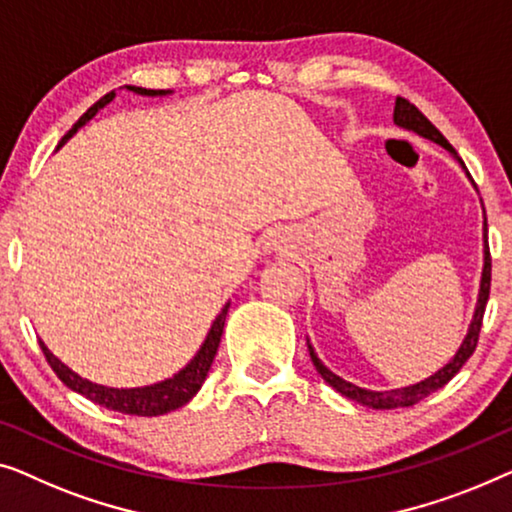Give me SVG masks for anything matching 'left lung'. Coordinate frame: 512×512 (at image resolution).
Returning a JSON list of instances; mask_svg holds the SVG:
<instances>
[{
	"label": "left lung",
	"instance_id": "1",
	"mask_svg": "<svg viewBox=\"0 0 512 512\" xmlns=\"http://www.w3.org/2000/svg\"><path fill=\"white\" fill-rule=\"evenodd\" d=\"M394 122H397L399 127L408 129V132H415V134L424 136V139H429V141L438 143V146H443L464 167V162L459 160L457 150L450 146L448 139H445V136L438 132V129L431 125L427 118H424L422 111L417 109L415 104H410L408 99L397 97V102H394ZM466 176L471 178L469 171H466ZM482 232H485V234H482V239H485V264H482L478 304H475L473 320H471V325H469V331H466L462 345H459V350L455 352V357H452L450 362L443 366V369H438L434 376L424 378V380H420V383H415V385L399 387V390H390V392H373V390H364V387L352 385V383H348V380H343L341 376H336V373H331L327 366L320 362V357L315 355L313 345L308 343V352H311L313 366H315V369H318L320 376L325 378L327 383L334 387L338 394H343V397H348L352 401L362 403V406L378 408V410L415 406L417 401H422L424 397H429L431 392L441 390L443 385H448L450 380L457 376L459 369H462V366L466 364V359L473 355L475 345H478V336H480V327H482V315H485V306H487V299H489V285H492V257H489V243H487V218H485V227H482Z\"/></svg>",
	"mask_w": 512,
	"mask_h": 512
}]
</instances>
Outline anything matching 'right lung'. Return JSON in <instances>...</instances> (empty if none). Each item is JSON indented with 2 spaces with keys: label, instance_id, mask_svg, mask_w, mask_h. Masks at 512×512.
I'll use <instances>...</instances> for the list:
<instances>
[{
  "label": "right lung",
  "instance_id": "1",
  "mask_svg": "<svg viewBox=\"0 0 512 512\" xmlns=\"http://www.w3.org/2000/svg\"><path fill=\"white\" fill-rule=\"evenodd\" d=\"M127 90L136 92V95H143V97L169 95V90H146V88H136V85H127ZM113 97H115V92H109V95H104L97 104H92L90 109L85 111L81 118H78L76 125L62 136L60 146H64V143H67L71 136H74L78 129L85 125V122L95 118L99 109H104L106 104L113 102ZM60 146H57V148H60ZM227 311H229V304L222 308L218 318H215L213 327L206 336V341L201 343L199 352L190 359V364H187L185 369L178 371L176 376L162 380V383L146 385V387H132V390H118V387H106V385L90 383L88 378H81L78 373L71 371L67 364H62L60 359H57L53 352L46 348V343L39 341V345H41L43 355H46V362L50 364V369L55 371V376L60 378L62 383L69 387V390L83 394L85 399L95 401V403H99V406H104L109 410H118V413L153 417V415L171 413V410L185 406V403L201 390V385H204V380L208 376V369H211V364L215 359V352H218L222 329H225Z\"/></svg>",
  "mask_w": 512,
  "mask_h": 512
}]
</instances>
